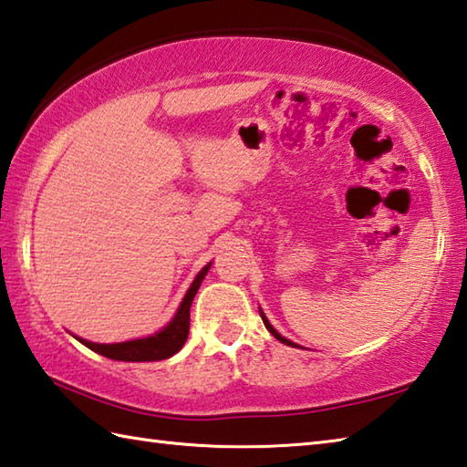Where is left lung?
<instances>
[{
	"mask_svg": "<svg viewBox=\"0 0 467 467\" xmlns=\"http://www.w3.org/2000/svg\"><path fill=\"white\" fill-rule=\"evenodd\" d=\"M259 315H261V318H263V325H265V328L269 330V333H271V335H274V337L277 338V341H279V343H284V345H290V347H298V345H296V343H292V341H290V338H285V337H282V335H279V333H277V330L274 328V325H271V322L267 320V317H265V312H263L261 308H259Z\"/></svg>",
	"mask_w": 467,
	"mask_h": 467,
	"instance_id": "obj_1",
	"label": "left lung"
}]
</instances>
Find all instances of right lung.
<instances>
[{
	"mask_svg": "<svg viewBox=\"0 0 467 467\" xmlns=\"http://www.w3.org/2000/svg\"><path fill=\"white\" fill-rule=\"evenodd\" d=\"M210 267H212V261L198 271V275L193 277L192 285L188 287V292H185L180 308H177V312H175V317L169 320L163 328L157 330L155 335L132 338V341H122V343H93V341H88V338H81L78 335H73V337L78 338L79 343L89 347L91 351L104 355V358H108V359H116V361L169 359L185 345V338H188V333H190V308H192L193 296L198 294L200 285H202V282H204V277H206Z\"/></svg>",
	"mask_w": 467,
	"mask_h": 467,
	"instance_id": "add662e5",
	"label": "right lung"
}]
</instances>
